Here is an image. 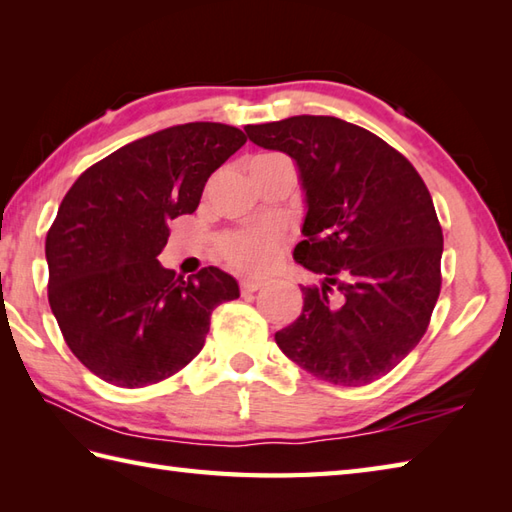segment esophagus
<instances>
[{
	"label": "esophagus",
	"instance_id": "obj_1",
	"mask_svg": "<svg viewBox=\"0 0 512 512\" xmlns=\"http://www.w3.org/2000/svg\"><path fill=\"white\" fill-rule=\"evenodd\" d=\"M266 284L264 281H259V279H242L239 281V288H242V292H257V290H262Z\"/></svg>",
	"mask_w": 512,
	"mask_h": 512
}]
</instances>
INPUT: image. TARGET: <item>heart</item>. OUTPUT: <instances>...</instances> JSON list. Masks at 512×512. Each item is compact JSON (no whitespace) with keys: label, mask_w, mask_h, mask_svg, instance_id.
<instances>
[{"label":"heart","mask_w":512,"mask_h":512,"mask_svg":"<svg viewBox=\"0 0 512 512\" xmlns=\"http://www.w3.org/2000/svg\"><path fill=\"white\" fill-rule=\"evenodd\" d=\"M275 154L259 156V158H273ZM255 158V160H259ZM279 253V237L273 231H255V233H237L224 239L222 255L226 262L237 270H246V273H262L270 268Z\"/></svg>","instance_id":"1"}]
</instances>
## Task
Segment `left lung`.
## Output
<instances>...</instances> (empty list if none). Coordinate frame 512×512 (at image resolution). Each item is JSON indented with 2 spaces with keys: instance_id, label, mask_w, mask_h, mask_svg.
<instances>
[{
  "instance_id": "obj_1",
  "label": "left lung",
  "mask_w": 512,
  "mask_h": 512,
  "mask_svg": "<svg viewBox=\"0 0 512 512\" xmlns=\"http://www.w3.org/2000/svg\"><path fill=\"white\" fill-rule=\"evenodd\" d=\"M257 147L297 165L306 217L295 262L321 275L303 310L275 334L312 376L343 387L391 372L427 332L440 295L442 228L411 162L334 116L246 125Z\"/></svg>"
}]
</instances>
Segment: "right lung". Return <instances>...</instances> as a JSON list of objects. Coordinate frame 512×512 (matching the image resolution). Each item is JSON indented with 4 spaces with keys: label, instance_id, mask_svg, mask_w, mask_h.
<instances>
[{
    "label": "right lung",
    "instance_id": "add662e5",
    "mask_svg": "<svg viewBox=\"0 0 512 512\" xmlns=\"http://www.w3.org/2000/svg\"><path fill=\"white\" fill-rule=\"evenodd\" d=\"M246 143L224 123L138 138L83 171L46 237L48 299L72 354L116 387L173 376L204 347L211 312L239 297L224 270L184 279L158 262L169 222L198 209L206 180Z\"/></svg>",
    "mask_w": 512,
    "mask_h": 512
}]
</instances>
